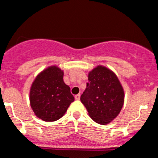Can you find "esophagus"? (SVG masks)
Segmentation results:
<instances>
[{"label":"esophagus","instance_id":"obj_1","mask_svg":"<svg viewBox=\"0 0 158 158\" xmlns=\"http://www.w3.org/2000/svg\"><path fill=\"white\" fill-rule=\"evenodd\" d=\"M80 94H77V95L75 96V99H77V100H79V99H80Z\"/></svg>","mask_w":158,"mask_h":158}]
</instances>
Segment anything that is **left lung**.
Wrapping results in <instances>:
<instances>
[{
	"mask_svg": "<svg viewBox=\"0 0 158 158\" xmlns=\"http://www.w3.org/2000/svg\"><path fill=\"white\" fill-rule=\"evenodd\" d=\"M80 99L90 118L99 124L107 125L120 113L124 90L114 72L98 65L88 73V82Z\"/></svg>",
	"mask_w": 158,
	"mask_h": 158,
	"instance_id": "left-lung-1",
	"label": "left lung"
}]
</instances>
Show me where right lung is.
<instances>
[{
  "instance_id": "add662e5",
  "label": "right lung",
  "mask_w": 158,
  "mask_h": 158,
  "mask_svg": "<svg viewBox=\"0 0 158 158\" xmlns=\"http://www.w3.org/2000/svg\"><path fill=\"white\" fill-rule=\"evenodd\" d=\"M63 77L64 71L52 65L40 72L31 85L30 106L36 117L45 122L60 119L74 101Z\"/></svg>"
}]
</instances>
